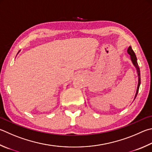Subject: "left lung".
I'll return each mask as SVG.
<instances>
[{
  "mask_svg": "<svg viewBox=\"0 0 152 152\" xmlns=\"http://www.w3.org/2000/svg\"><path fill=\"white\" fill-rule=\"evenodd\" d=\"M128 53L129 54V56H130V59H131V61L132 62V64L134 66V67L136 68V70H137V77H138V84H137V90H136V94H135V97L134 99V101L135 99H136V96L137 93H138V90H139V88H140V83H141V80H140V68H139V66L137 64V58L136 54H135L133 50H132V47L130 46H129V48L128 49Z\"/></svg>",
  "mask_w": 152,
  "mask_h": 152,
  "instance_id": "left-lung-1",
  "label": "left lung"
}]
</instances>
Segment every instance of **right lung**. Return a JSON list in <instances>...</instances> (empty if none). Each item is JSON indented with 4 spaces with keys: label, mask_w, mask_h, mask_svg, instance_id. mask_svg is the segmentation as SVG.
Returning <instances> with one entry per match:
<instances>
[{
    "label": "right lung",
    "mask_w": 152,
    "mask_h": 152,
    "mask_svg": "<svg viewBox=\"0 0 152 152\" xmlns=\"http://www.w3.org/2000/svg\"><path fill=\"white\" fill-rule=\"evenodd\" d=\"M19 52H20V51H19ZM19 52H18V53H19Z\"/></svg>",
    "instance_id": "right-lung-1"
}]
</instances>
